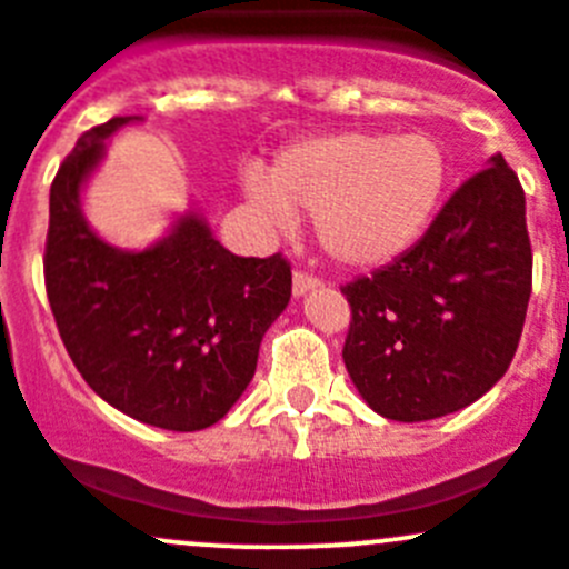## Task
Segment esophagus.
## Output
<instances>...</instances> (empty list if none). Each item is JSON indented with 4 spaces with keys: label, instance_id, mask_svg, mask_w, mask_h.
<instances>
[{
    "label": "esophagus",
    "instance_id": "obj_1",
    "mask_svg": "<svg viewBox=\"0 0 569 569\" xmlns=\"http://www.w3.org/2000/svg\"><path fill=\"white\" fill-rule=\"evenodd\" d=\"M313 289H319V278H313V274H306V272H295V280H291V291H295V297L308 295V291Z\"/></svg>",
    "mask_w": 569,
    "mask_h": 569
}]
</instances>
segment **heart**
Returning <instances> with one entry per match:
<instances>
[{
	"instance_id": "1",
	"label": "heart",
	"mask_w": 569,
	"mask_h": 569,
	"mask_svg": "<svg viewBox=\"0 0 569 569\" xmlns=\"http://www.w3.org/2000/svg\"><path fill=\"white\" fill-rule=\"evenodd\" d=\"M448 163L425 132H333L286 147L269 183L247 180V194L278 230L297 213L313 217L325 256L350 269H378L406 256L431 224Z\"/></svg>"
}]
</instances>
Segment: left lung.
Instances as JSON below:
<instances>
[{
    "label": "left lung",
    "mask_w": 569,
    "mask_h": 569,
    "mask_svg": "<svg viewBox=\"0 0 569 569\" xmlns=\"http://www.w3.org/2000/svg\"><path fill=\"white\" fill-rule=\"evenodd\" d=\"M341 295L352 311L341 356L375 413L425 422L487 395L515 358L531 297L526 194L503 156L406 256Z\"/></svg>",
    "instance_id": "obj_1"
}]
</instances>
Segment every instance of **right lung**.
<instances>
[{"label": "right lung", "instance_id": "add662e5", "mask_svg": "<svg viewBox=\"0 0 569 569\" xmlns=\"http://www.w3.org/2000/svg\"><path fill=\"white\" fill-rule=\"evenodd\" d=\"M141 116L82 132L49 191L43 278L60 339L86 383L138 422L202 431L256 375L269 325L291 297L286 258H241L189 208L144 250H121L88 224L82 191L104 141Z\"/></svg>", "mask_w": 569, "mask_h": 569}]
</instances>
